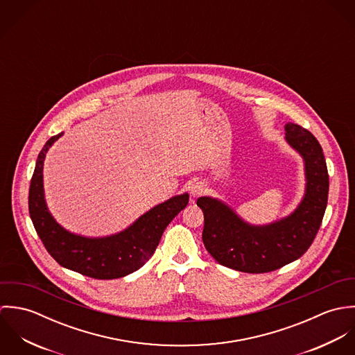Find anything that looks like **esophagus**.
<instances>
[{
  "label": "esophagus",
  "instance_id": "obj_1",
  "mask_svg": "<svg viewBox=\"0 0 355 355\" xmlns=\"http://www.w3.org/2000/svg\"><path fill=\"white\" fill-rule=\"evenodd\" d=\"M203 191H205V184L201 183V182H197V183H194V184L190 187V193H191L193 197H200V196H202Z\"/></svg>",
  "mask_w": 355,
  "mask_h": 355
}]
</instances>
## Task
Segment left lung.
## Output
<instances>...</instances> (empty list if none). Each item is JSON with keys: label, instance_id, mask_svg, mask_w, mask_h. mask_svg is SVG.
Segmentation results:
<instances>
[{"label": "left lung", "instance_id": "left-lung-1", "mask_svg": "<svg viewBox=\"0 0 355 355\" xmlns=\"http://www.w3.org/2000/svg\"><path fill=\"white\" fill-rule=\"evenodd\" d=\"M284 128L286 141L304 158L306 175L304 200L290 216L252 225L216 198L197 200L205 218L203 245L220 265L248 273L276 270L302 257L320 230L329 190L324 153L304 127L287 123Z\"/></svg>", "mask_w": 355, "mask_h": 355}]
</instances>
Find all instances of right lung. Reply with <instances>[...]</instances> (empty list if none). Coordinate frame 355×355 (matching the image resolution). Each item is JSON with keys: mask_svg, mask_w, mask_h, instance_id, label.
Segmentation results:
<instances>
[{"mask_svg": "<svg viewBox=\"0 0 355 355\" xmlns=\"http://www.w3.org/2000/svg\"><path fill=\"white\" fill-rule=\"evenodd\" d=\"M61 135L51 137L38 154L28 193L30 217L45 249L61 266L93 279H119L138 270L155 252L166 225L187 206L189 194L154 206L119 234L105 238L71 234L55 223L44 196V161Z\"/></svg>", "mask_w": 355, "mask_h": 355, "instance_id": "1", "label": "right lung"}]
</instances>
